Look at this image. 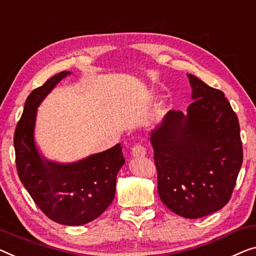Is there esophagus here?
Returning a JSON list of instances; mask_svg holds the SVG:
<instances>
[{"label":"esophagus","instance_id":"34e87169","mask_svg":"<svg viewBox=\"0 0 256 256\" xmlns=\"http://www.w3.org/2000/svg\"><path fill=\"white\" fill-rule=\"evenodd\" d=\"M131 152L134 158H144L146 155V148L141 146V144H136V146L132 147Z\"/></svg>","mask_w":256,"mask_h":256}]
</instances>
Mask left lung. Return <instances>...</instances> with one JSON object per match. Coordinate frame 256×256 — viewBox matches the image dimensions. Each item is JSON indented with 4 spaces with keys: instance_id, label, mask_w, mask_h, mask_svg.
<instances>
[{
    "instance_id": "obj_1",
    "label": "left lung",
    "mask_w": 256,
    "mask_h": 256,
    "mask_svg": "<svg viewBox=\"0 0 256 256\" xmlns=\"http://www.w3.org/2000/svg\"><path fill=\"white\" fill-rule=\"evenodd\" d=\"M188 77L193 102L186 114L170 110L150 140L160 199L179 216L199 218L230 200L242 146L238 117L223 92Z\"/></svg>"
}]
</instances>
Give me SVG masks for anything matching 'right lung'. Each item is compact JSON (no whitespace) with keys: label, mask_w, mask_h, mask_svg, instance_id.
Masks as SVG:
<instances>
[{"label":"right lung","mask_w":256,"mask_h":256,"mask_svg":"<svg viewBox=\"0 0 256 256\" xmlns=\"http://www.w3.org/2000/svg\"><path fill=\"white\" fill-rule=\"evenodd\" d=\"M63 71L32 90L14 131L16 166L22 184L46 216L63 226H82L109 207L125 158L120 144L72 163L47 160L34 140L38 106L63 78Z\"/></svg>","instance_id":"add662e5"}]
</instances>
